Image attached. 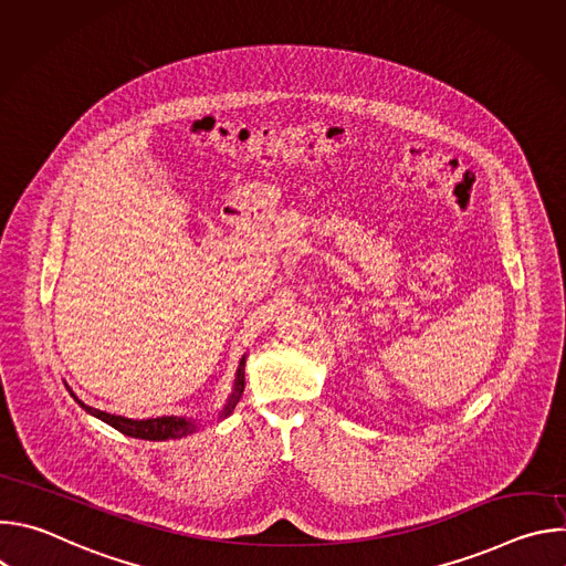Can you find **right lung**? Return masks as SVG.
I'll use <instances>...</instances> for the list:
<instances>
[{
	"label": "right lung",
	"instance_id": "add662e5",
	"mask_svg": "<svg viewBox=\"0 0 566 566\" xmlns=\"http://www.w3.org/2000/svg\"><path fill=\"white\" fill-rule=\"evenodd\" d=\"M244 367H247V356L239 360V367H237V376H234V389L232 394L228 396L226 406L221 410V419H226L228 415H232L234 406L239 402V396L241 391H244ZM69 389V387H66ZM69 394L75 398V402L80 408H83L87 415L105 421L107 426L116 428L118 432L127 434V437H134V439H145V441H166V439H181V437H188L192 434L199 426L195 419H186V417H156V419H125V417H116V415H107L103 410H96V408H90L85 406L83 400H80L71 389Z\"/></svg>",
	"mask_w": 566,
	"mask_h": 566
}]
</instances>
